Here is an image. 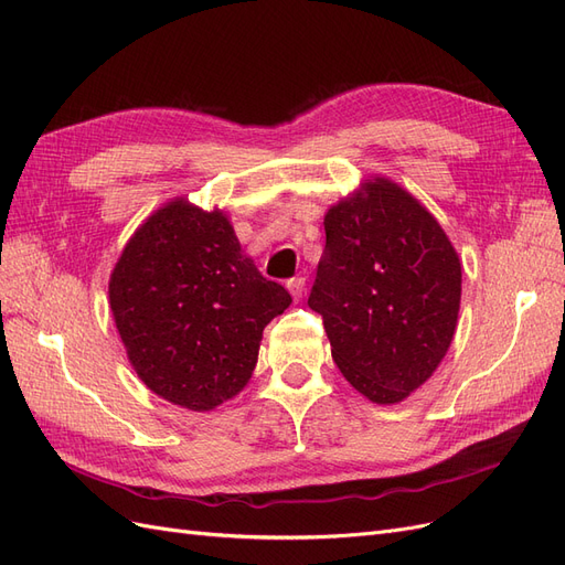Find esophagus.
<instances>
[{
  "instance_id": "34e87169",
  "label": "esophagus",
  "mask_w": 565,
  "mask_h": 565,
  "mask_svg": "<svg viewBox=\"0 0 565 565\" xmlns=\"http://www.w3.org/2000/svg\"><path fill=\"white\" fill-rule=\"evenodd\" d=\"M287 289H289V295H292V299L295 301H299L301 299V295H303V289H306V278H292V280H287Z\"/></svg>"
}]
</instances>
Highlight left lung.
I'll return each mask as SVG.
<instances>
[{"mask_svg":"<svg viewBox=\"0 0 565 565\" xmlns=\"http://www.w3.org/2000/svg\"><path fill=\"white\" fill-rule=\"evenodd\" d=\"M322 224L309 306L347 382L377 405L401 403L452 344L459 256L436 216L386 177L365 179Z\"/></svg>","mask_w":565,"mask_h":565,"instance_id":"obj_1","label":"left lung"}]
</instances>
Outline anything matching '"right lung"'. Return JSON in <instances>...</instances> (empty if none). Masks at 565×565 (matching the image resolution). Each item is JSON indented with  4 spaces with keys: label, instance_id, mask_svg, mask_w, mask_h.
Returning <instances> with one entry per match:
<instances>
[{
    "label": "right lung",
    "instance_id": "1",
    "mask_svg": "<svg viewBox=\"0 0 565 565\" xmlns=\"http://www.w3.org/2000/svg\"><path fill=\"white\" fill-rule=\"evenodd\" d=\"M108 297L139 380L193 413H210L247 386L264 328L292 303L243 252L224 210L185 198L134 231Z\"/></svg>",
    "mask_w": 565,
    "mask_h": 565
}]
</instances>
